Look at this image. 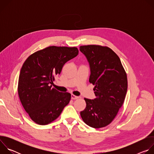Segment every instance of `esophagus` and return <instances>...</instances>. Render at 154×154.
I'll use <instances>...</instances> for the list:
<instances>
[{
	"instance_id": "34e87169",
	"label": "esophagus",
	"mask_w": 154,
	"mask_h": 154,
	"mask_svg": "<svg viewBox=\"0 0 154 154\" xmlns=\"http://www.w3.org/2000/svg\"><path fill=\"white\" fill-rule=\"evenodd\" d=\"M79 96H75V95H74V94H72L71 95V99H74V100H75V99H79Z\"/></svg>"
}]
</instances>
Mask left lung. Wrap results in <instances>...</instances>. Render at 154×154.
<instances>
[{"label": "left lung", "instance_id": "8db88e82", "mask_svg": "<svg viewBox=\"0 0 154 154\" xmlns=\"http://www.w3.org/2000/svg\"><path fill=\"white\" fill-rule=\"evenodd\" d=\"M89 62V82L95 85L96 98H85V109L80 112L85 124L99 128L110 124L122 106L127 91V74L120 58L110 48L99 45L80 47Z\"/></svg>", "mask_w": 154, "mask_h": 154}]
</instances>
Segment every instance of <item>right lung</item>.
<instances>
[{"label": "right lung", "instance_id": "right-lung-1", "mask_svg": "<svg viewBox=\"0 0 154 154\" xmlns=\"http://www.w3.org/2000/svg\"><path fill=\"white\" fill-rule=\"evenodd\" d=\"M79 54L77 48L49 46L30 55L20 69L17 91L20 102L33 121L46 125L55 120L71 100L52 84L64 64Z\"/></svg>", "mask_w": 154, "mask_h": 154}]
</instances>
